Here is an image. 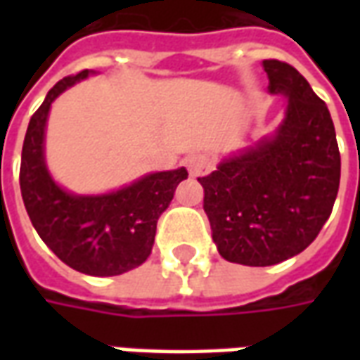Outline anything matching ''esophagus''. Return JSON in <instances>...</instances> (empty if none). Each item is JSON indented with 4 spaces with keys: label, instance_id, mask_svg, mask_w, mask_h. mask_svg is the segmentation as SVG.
Instances as JSON below:
<instances>
[{
    "label": "esophagus",
    "instance_id": "esophagus-1",
    "mask_svg": "<svg viewBox=\"0 0 360 360\" xmlns=\"http://www.w3.org/2000/svg\"><path fill=\"white\" fill-rule=\"evenodd\" d=\"M185 164H187L188 173H191L193 177L204 175V173H208L212 169V160L208 156H204V154H191V156L185 160Z\"/></svg>",
    "mask_w": 360,
    "mask_h": 360
}]
</instances>
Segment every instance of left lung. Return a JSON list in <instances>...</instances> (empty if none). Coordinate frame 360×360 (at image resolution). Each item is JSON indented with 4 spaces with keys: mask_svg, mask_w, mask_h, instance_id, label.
<instances>
[{
    "mask_svg": "<svg viewBox=\"0 0 360 360\" xmlns=\"http://www.w3.org/2000/svg\"><path fill=\"white\" fill-rule=\"evenodd\" d=\"M271 96L285 100L271 133L198 177L212 239L243 266H274L316 239L340 188L341 158L326 103L295 67L262 61Z\"/></svg>",
    "mask_w": 360,
    "mask_h": 360,
    "instance_id": "8db88e82",
    "label": "left lung"
}]
</instances>
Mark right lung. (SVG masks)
<instances>
[{
	"instance_id": "add662e5",
	"label": "right lung",
	"mask_w": 360,
	"mask_h": 360,
	"mask_svg": "<svg viewBox=\"0 0 360 360\" xmlns=\"http://www.w3.org/2000/svg\"><path fill=\"white\" fill-rule=\"evenodd\" d=\"M96 71L65 77L30 117L20 156V195L32 226L53 255L86 276H119L152 252L158 218L169 206L187 169L146 173L100 195H79L53 179L46 164V127L51 103Z\"/></svg>"
}]
</instances>
